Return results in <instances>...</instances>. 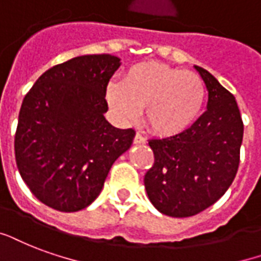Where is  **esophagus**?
I'll list each match as a JSON object with an SVG mask.
<instances>
[{
	"instance_id": "34e87169",
	"label": "esophagus",
	"mask_w": 261,
	"mask_h": 261,
	"mask_svg": "<svg viewBox=\"0 0 261 261\" xmlns=\"http://www.w3.org/2000/svg\"><path fill=\"white\" fill-rule=\"evenodd\" d=\"M133 143H135V144H144V143H147V140L143 138L140 133H136V135H135V139H133Z\"/></svg>"
}]
</instances>
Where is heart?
I'll return each instance as SVG.
<instances>
[{
    "mask_svg": "<svg viewBox=\"0 0 261 261\" xmlns=\"http://www.w3.org/2000/svg\"><path fill=\"white\" fill-rule=\"evenodd\" d=\"M106 97L125 121L136 119L144 109L148 129L169 138L189 130L201 117L206 85L195 72L150 62L132 66L122 84L110 82Z\"/></svg>",
    "mask_w": 261,
    "mask_h": 261,
    "instance_id": "1",
    "label": "heart"
}]
</instances>
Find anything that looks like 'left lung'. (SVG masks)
Segmentation results:
<instances>
[{
	"label": "left lung",
	"instance_id": "1",
	"mask_svg": "<svg viewBox=\"0 0 261 261\" xmlns=\"http://www.w3.org/2000/svg\"><path fill=\"white\" fill-rule=\"evenodd\" d=\"M207 109L186 132L148 142L154 165L144 176L147 195L166 216L189 217L220 199L232 183L244 138L235 97L205 68Z\"/></svg>",
	"mask_w": 261,
	"mask_h": 261
}]
</instances>
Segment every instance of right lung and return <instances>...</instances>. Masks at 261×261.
<instances>
[{"label": "right lung", "instance_id": "add662e5", "mask_svg": "<svg viewBox=\"0 0 261 261\" xmlns=\"http://www.w3.org/2000/svg\"><path fill=\"white\" fill-rule=\"evenodd\" d=\"M121 66L111 55H85L41 75L21 103L15 158L41 202L77 212L99 197L111 166L128 150L133 129L105 118L106 89Z\"/></svg>", "mask_w": 261, "mask_h": 261}]
</instances>
